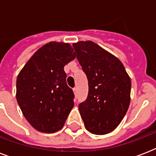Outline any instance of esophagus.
<instances>
[{
    "label": "esophagus",
    "instance_id": "1",
    "mask_svg": "<svg viewBox=\"0 0 156 156\" xmlns=\"http://www.w3.org/2000/svg\"><path fill=\"white\" fill-rule=\"evenodd\" d=\"M73 92H74L75 95H77L78 94V89L77 88H73Z\"/></svg>",
    "mask_w": 156,
    "mask_h": 156
}]
</instances>
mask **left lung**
<instances>
[{"instance_id":"left-lung-1","label":"left lung","mask_w":156,"mask_h":156,"mask_svg":"<svg viewBox=\"0 0 156 156\" xmlns=\"http://www.w3.org/2000/svg\"><path fill=\"white\" fill-rule=\"evenodd\" d=\"M88 80V95L78 106L86 129L98 135L119 126L130 103L131 81L117 57L92 41L73 44Z\"/></svg>"}]
</instances>
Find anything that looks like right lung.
<instances>
[{"mask_svg": "<svg viewBox=\"0 0 156 156\" xmlns=\"http://www.w3.org/2000/svg\"><path fill=\"white\" fill-rule=\"evenodd\" d=\"M69 44L49 42L34 53L18 73L16 98L23 116L43 133L63 127L73 105L64 66L75 58Z\"/></svg>", "mask_w": 156, "mask_h": 156, "instance_id": "right-lung-1", "label": "right lung"}]
</instances>
